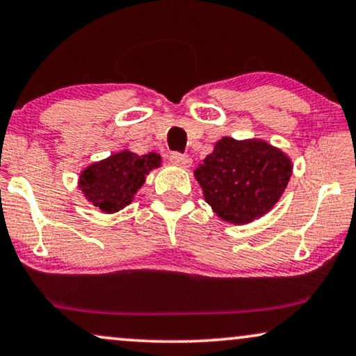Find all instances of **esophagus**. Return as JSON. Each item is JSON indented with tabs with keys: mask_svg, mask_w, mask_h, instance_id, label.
Returning <instances> with one entry per match:
<instances>
[{
	"mask_svg": "<svg viewBox=\"0 0 356 356\" xmlns=\"http://www.w3.org/2000/svg\"><path fill=\"white\" fill-rule=\"evenodd\" d=\"M169 161L175 165H181V168H188V165H191V163H192L191 156L182 154V153H170Z\"/></svg>",
	"mask_w": 356,
	"mask_h": 356,
	"instance_id": "34e87169",
	"label": "esophagus"
}]
</instances>
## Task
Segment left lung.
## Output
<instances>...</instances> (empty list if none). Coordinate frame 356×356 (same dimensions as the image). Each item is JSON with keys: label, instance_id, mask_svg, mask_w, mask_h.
<instances>
[{"label": "left lung", "instance_id": "8db88e82", "mask_svg": "<svg viewBox=\"0 0 356 356\" xmlns=\"http://www.w3.org/2000/svg\"><path fill=\"white\" fill-rule=\"evenodd\" d=\"M291 169L288 156L265 141L225 136L195 169V177L207 203L221 220L244 225L278 202Z\"/></svg>", "mask_w": 356, "mask_h": 356}]
</instances>
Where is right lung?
Instances as JSON below:
<instances>
[{
	"mask_svg": "<svg viewBox=\"0 0 356 356\" xmlns=\"http://www.w3.org/2000/svg\"><path fill=\"white\" fill-rule=\"evenodd\" d=\"M161 164L156 153L138 156L130 151L112 154L83 170L79 188L84 197L102 211L113 213L134 200L135 193L145 184L146 174Z\"/></svg>",
	"mask_w": 356,
	"mask_h": 356,
	"instance_id": "right-lung-1",
	"label": "right lung"
}]
</instances>
